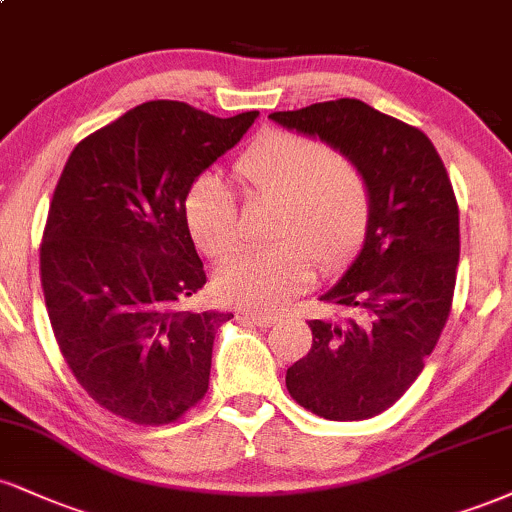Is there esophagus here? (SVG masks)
Segmentation results:
<instances>
[{
    "instance_id": "34e87169",
    "label": "esophagus",
    "mask_w": 512,
    "mask_h": 512,
    "mask_svg": "<svg viewBox=\"0 0 512 512\" xmlns=\"http://www.w3.org/2000/svg\"><path fill=\"white\" fill-rule=\"evenodd\" d=\"M243 319H248V322L257 324V326H272L276 322V317L260 315V312H243Z\"/></svg>"
}]
</instances>
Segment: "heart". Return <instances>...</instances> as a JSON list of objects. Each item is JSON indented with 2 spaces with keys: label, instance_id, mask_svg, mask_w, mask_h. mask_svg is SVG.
Instances as JSON below:
<instances>
[{
  "label": "heart",
  "instance_id": "obj_1",
  "mask_svg": "<svg viewBox=\"0 0 512 512\" xmlns=\"http://www.w3.org/2000/svg\"><path fill=\"white\" fill-rule=\"evenodd\" d=\"M238 176L250 195L279 202L274 248L240 252L219 269L224 303L279 310L315 279V262L334 267L360 245L369 219V186L353 162L324 143L269 133L240 157ZM188 231L205 255L226 260L238 248L236 195L217 176H202L186 200Z\"/></svg>",
  "mask_w": 512,
  "mask_h": 512
}]
</instances>
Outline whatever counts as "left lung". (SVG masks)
Instances as JSON below:
<instances>
[{
    "label": "left lung",
    "instance_id": "1",
    "mask_svg": "<svg viewBox=\"0 0 512 512\" xmlns=\"http://www.w3.org/2000/svg\"><path fill=\"white\" fill-rule=\"evenodd\" d=\"M269 119L322 140L365 176L360 252L319 295L346 319H312V348L288 367V393L324 420H367L420 377L451 312L460 219L432 140L360 100L319 102Z\"/></svg>",
    "mask_w": 512,
    "mask_h": 512
}]
</instances>
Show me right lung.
I'll return each mask as SVG.
<instances>
[{
  "label": "right lung",
  "instance_id": "obj_1",
  "mask_svg": "<svg viewBox=\"0 0 512 512\" xmlns=\"http://www.w3.org/2000/svg\"><path fill=\"white\" fill-rule=\"evenodd\" d=\"M257 116L145 102L64 166L40 248L49 322L78 384L123 420L169 424L207 393L214 334L233 315L174 307L207 281L186 197Z\"/></svg>",
  "mask_w": 512,
  "mask_h": 512
}]
</instances>
